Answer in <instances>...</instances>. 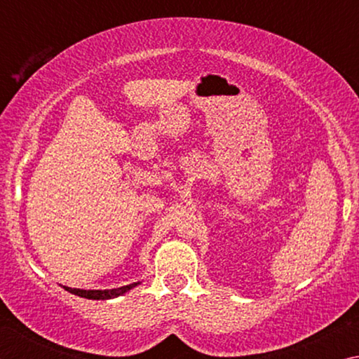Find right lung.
<instances>
[{
	"instance_id": "add662e5",
	"label": "right lung",
	"mask_w": 359,
	"mask_h": 359,
	"mask_svg": "<svg viewBox=\"0 0 359 359\" xmlns=\"http://www.w3.org/2000/svg\"><path fill=\"white\" fill-rule=\"evenodd\" d=\"M136 285L137 283H131V285H126V287H120L114 290H79V288H69V287H63V288L72 294L87 297V299H112V297L121 296L123 293H126V291L135 288Z\"/></svg>"
}]
</instances>
